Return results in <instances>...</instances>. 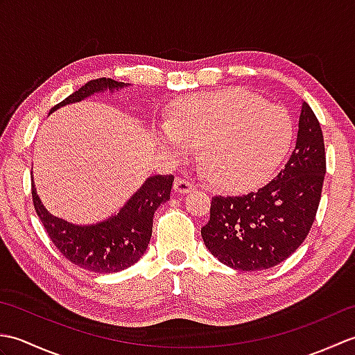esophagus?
<instances>
[{
  "label": "esophagus",
  "mask_w": 355,
  "mask_h": 355,
  "mask_svg": "<svg viewBox=\"0 0 355 355\" xmlns=\"http://www.w3.org/2000/svg\"><path fill=\"white\" fill-rule=\"evenodd\" d=\"M173 189H175L178 193H189L195 189V186L186 178H177L175 183H173Z\"/></svg>",
  "instance_id": "1"
}]
</instances>
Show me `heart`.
<instances>
[{
	"mask_svg": "<svg viewBox=\"0 0 355 355\" xmlns=\"http://www.w3.org/2000/svg\"><path fill=\"white\" fill-rule=\"evenodd\" d=\"M293 135L288 111L241 89L187 97L155 130L158 145L177 158L201 146L210 182L227 192L266 184L288 154Z\"/></svg>",
	"mask_w": 355,
	"mask_h": 355,
	"instance_id": "obj_1",
	"label": "heart"
}]
</instances>
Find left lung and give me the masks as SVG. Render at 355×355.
I'll list each match as a JSON object with an SVG mask.
<instances>
[{
  "label": "left lung",
  "instance_id": "1",
  "mask_svg": "<svg viewBox=\"0 0 355 355\" xmlns=\"http://www.w3.org/2000/svg\"><path fill=\"white\" fill-rule=\"evenodd\" d=\"M325 172L322 128L310 105L302 102L296 148L276 178L243 197L212 198L210 220L201 229L207 250L241 271L281 263L311 229Z\"/></svg>",
  "mask_w": 355,
  "mask_h": 355
}]
</instances>
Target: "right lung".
<instances>
[{
	"instance_id": "right-lung-1",
	"label": "right lung",
	"mask_w": 355,
	"mask_h": 355,
	"mask_svg": "<svg viewBox=\"0 0 355 355\" xmlns=\"http://www.w3.org/2000/svg\"><path fill=\"white\" fill-rule=\"evenodd\" d=\"M130 84L101 78L89 80L50 112L76 103L96 93L117 92ZM173 175H153L120 207L117 214L94 224H73L51 215L37 197L32 180V197L37 216L53 244L67 259L94 273H117L134 266L146 252L155 210L169 201Z\"/></svg>"
}]
</instances>
